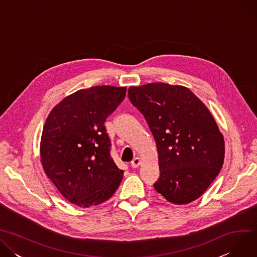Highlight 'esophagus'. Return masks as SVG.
<instances>
[{"label":"esophagus","instance_id":"34e87169","mask_svg":"<svg viewBox=\"0 0 257 257\" xmlns=\"http://www.w3.org/2000/svg\"><path fill=\"white\" fill-rule=\"evenodd\" d=\"M140 164H141V160H140V158H135V159L131 162V167L134 169V168H137Z\"/></svg>","mask_w":257,"mask_h":257}]
</instances>
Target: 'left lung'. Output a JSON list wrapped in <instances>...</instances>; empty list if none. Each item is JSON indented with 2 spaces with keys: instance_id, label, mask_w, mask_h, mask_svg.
Here are the masks:
<instances>
[{
  "instance_id": "obj_1",
  "label": "left lung",
  "mask_w": 257,
  "mask_h": 257,
  "mask_svg": "<svg viewBox=\"0 0 257 257\" xmlns=\"http://www.w3.org/2000/svg\"><path fill=\"white\" fill-rule=\"evenodd\" d=\"M128 96L157 143L161 173L155 189L174 204L199 198L218 175L225 158L224 136L209 109L182 85L130 86Z\"/></svg>"
}]
</instances>
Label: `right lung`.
<instances>
[{"instance_id": "obj_1", "label": "right lung", "mask_w": 257, "mask_h": 257, "mask_svg": "<svg viewBox=\"0 0 257 257\" xmlns=\"http://www.w3.org/2000/svg\"><path fill=\"white\" fill-rule=\"evenodd\" d=\"M126 87L80 89L66 96L49 114L41 139L45 173L60 193L80 207L109 199L123 178L111 157L103 125L123 101Z\"/></svg>"}]
</instances>
